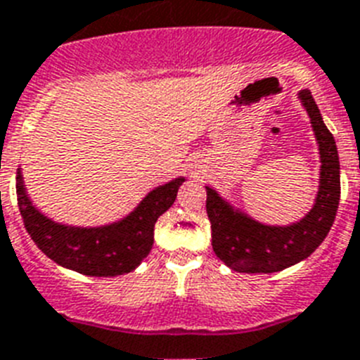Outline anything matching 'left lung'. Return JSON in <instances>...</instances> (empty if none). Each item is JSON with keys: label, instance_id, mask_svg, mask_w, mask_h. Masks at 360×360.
Returning <instances> with one entry per match:
<instances>
[{"label": "left lung", "instance_id": "left-lung-1", "mask_svg": "<svg viewBox=\"0 0 360 360\" xmlns=\"http://www.w3.org/2000/svg\"><path fill=\"white\" fill-rule=\"evenodd\" d=\"M320 148V189L313 210L290 226H265L236 213L212 187H206V212L212 222L213 252L237 272H278L309 257L333 226L340 200V163L333 134L323 124L311 91H300Z\"/></svg>", "mask_w": 360, "mask_h": 360}]
</instances>
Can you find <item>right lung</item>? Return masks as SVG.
<instances>
[{"mask_svg":"<svg viewBox=\"0 0 360 360\" xmlns=\"http://www.w3.org/2000/svg\"><path fill=\"white\" fill-rule=\"evenodd\" d=\"M184 178L156 187L127 219L103 228L62 226L41 215L27 198L22 173H16L18 207L27 233L58 265L86 276H121L147 257L154 243V224L173 206Z\"/></svg>","mask_w":360,"mask_h":360,"instance_id":"add662e5","label":"right lung"}]
</instances>
